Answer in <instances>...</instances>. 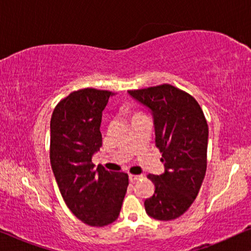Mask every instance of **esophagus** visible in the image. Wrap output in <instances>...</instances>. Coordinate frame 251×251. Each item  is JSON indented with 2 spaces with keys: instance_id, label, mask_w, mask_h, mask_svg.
<instances>
[{
  "instance_id": "esophagus-1",
  "label": "esophagus",
  "mask_w": 251,
  "mask_h": 251,
  "mask_svg": "<svg viewBox=\"0 0 251 251\" xmlns=\"http://www.w3.org/2000/svg\"><path fill=\"white\" fill-rule=\"evenodd\" d=\"M142 177V176H140V175H129L128 176V179H129V181H135V180H138V179H140Z\"/></svg>"
}]
</instances>
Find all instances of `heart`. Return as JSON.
<instances>
[{
  "label": "heart",
  "mask_w": 251,
  "mask_h": 251,
  "mask_svg": "<svg viewBox=\"0 0 251 251\" xmlns=\"http://www.w3.org/2000/svg\"><path fill=\"white\" fill-rule=\"evenodd\" d=\"M140 115H142V114H140V113H135V114H134V117H135V116H140Z\"/></svg>",
  "instance_id": "heart-1"
}]
</instances>
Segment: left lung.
Wrapping results in <instances>:
<instances>
[{"mask_svg": "<svg viewBox=\"0 0 251 251\" xmlns=\"http://www.w3.org/2000/svg\"><path fill=\"white\" fill-rule=\"evenodd\" d=\"M128 95L148 108L164 171L149 175L155 186L145 211L158 221H171L189 208L206 173L208 126L192 96L170 84L132 90Z\"/></svg>", "mask_w": 251, "mask_h": 251, "instance_id": "obj_1", "label": "left lung"}]
</instances>
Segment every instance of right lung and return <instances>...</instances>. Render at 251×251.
Instances as JSON below:
<instances>
[{
  "label": "right lung",
  "instance_id": "1",
  "mask_svg": "<svg viewBox=\"0 0 251 251\" xmlns=\"http://www.w3.org/2000/svg\"><path fill=\"white\" fill-rule=\"evenodd\" d=\"M113 95L89 88L74 91L50 119V164L59 192L71 212L91 226L118 219L128 186L127 174L92 163L102 145V111Z\"/></svg>",
  "mask_w": 251,
  "mask_h": 251
}]
</instances>
